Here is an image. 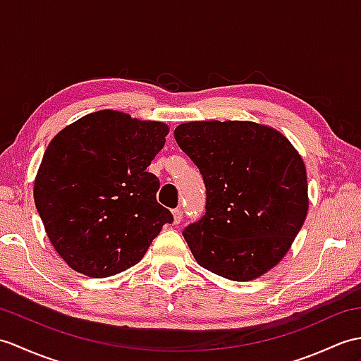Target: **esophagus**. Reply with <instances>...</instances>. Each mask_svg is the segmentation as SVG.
I'll list each match as a JSON object with an SVG mask.
<instances>
[{"mask_svg":"<svg viewBox=\"0 0 361 361\" xmlns=\"http://www.w3.org/2000/svg\"><path fill=\"white\" fill-rule=\"evenodd\" d=\"M172 215H173V223L178 224L181 220H183V211L178 207V209H173L172 211Z\"/></svg>","mask_w":361,"mask_h":361,"instance_id":"esophagus-1","label":"esophagus"}]
</instances>
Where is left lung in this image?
Here are the masks:
<instances>
[{
  "label": "left lung",
  "instance_id": "left-lung-1",
  "mask_svg": "<svg viewBox=\"0 0 361 361\" xmlns=\"http://www.w3.org/2000/svg\"><path fill=\"white\" fill-rule=\"evenodd\" d=\"M173 135L206 186V214L183 231L197 263L232 281L271 271L307 215L306 166L297 149L254 121H189Z\"/></svg>",
  "mask_w": 361,
  "mask_h": 361
}]
</instances>
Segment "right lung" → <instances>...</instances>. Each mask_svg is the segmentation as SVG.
I'll list each match as a JSON object with an SVG mask.
<instances>
[{
	"instance_id": "add662e5",
	"label": "right lung",
	"mask_w": 361,
	"mask_h": 361,
	"mask_svg": "<svg viewBox=\"0 0 361 361\" xmlns=\"http://www.w3.org/2000/svg\"><path fill=\"white\" fill-rule=\"evenodd\" d=\"M167 133L161 121L104 109L49 142L33 198L50 243L73 271L104 279L129 269L172 223L157 203L160 181L146 171Z\"/></svg>"
}]
</instances>
